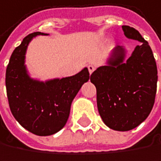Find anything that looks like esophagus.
I'll use <instances>...</instances> for the list:
<instances>
[{"mask_svg":"<svg viewBox=\"0 0 161 161\" xmlns=\"http://www.w3.org/2000/svg\"><path fill=\"white\" fill-rule=\"evenodd\" d=\"M87 68H88V70H89V73H90V74H92V73L94 72V70H95V66H94V65H92V64H89V65L87 66Z\"/></svg>","mask_w":161,"mask_h":161,"instance_id":"34e87169","label":"esophagus"}]
</instances>
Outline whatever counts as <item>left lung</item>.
Here are the masks:
<instances>
[{"label":"left lung","instance_id":"obj_1","mask_svg":"<svg viewBox=\"0 0 161 161\" xmlns=\"http://www.w3.org/2000/svg\"><path fill=\"white\" fill-rule=\"evenodd\" d=\"M127 38L141 42L125 62L117 46L107 65L95 70L91 82L97 88L98 113L107 126L117 131L135 128L145 120L155 103L158 69L148 42L134 28L123 25Z\"/></svg>","mask_w":161,"mask_h":161}]
</instances>
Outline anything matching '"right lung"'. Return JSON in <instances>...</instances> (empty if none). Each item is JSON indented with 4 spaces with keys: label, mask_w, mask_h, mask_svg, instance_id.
<instances>
[{
    "label": "right lung",
    "mask_w": 161,
    "mask_h": 161,
    "mask_svg": "<svg viewBox=\"0 0 161 161\" xmlns=\"http://www.w3.org/2000/svg\"><path fill=\"white\" fill-rule=\"evenodd\" d=\"M39 35L47 34H30L13 51L6 68L5 86L15 119L36 135L48 136L64 126L71 103L90 74L85 67L75 76L61 80L43 82L31 79L24 65L25 53L32 38Z\"/></svg>",
    "instance_id": "add662e5"
}]
</instances>
